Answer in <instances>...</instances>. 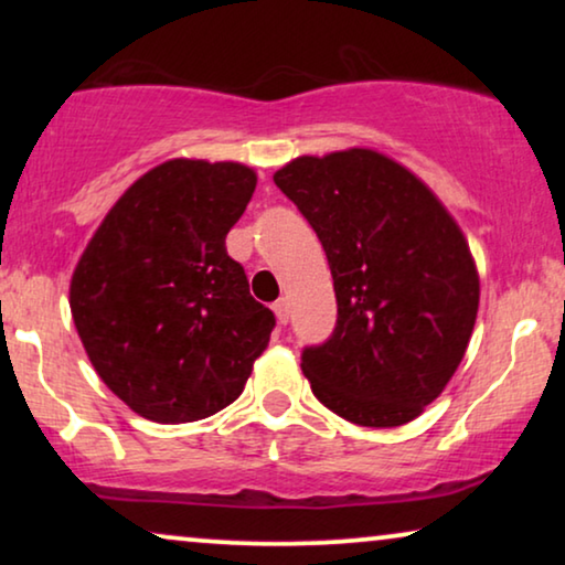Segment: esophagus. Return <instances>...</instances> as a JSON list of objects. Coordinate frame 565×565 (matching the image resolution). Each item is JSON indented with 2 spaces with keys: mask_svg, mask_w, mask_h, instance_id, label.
Listing matches in <instances>:
<instances>
[{
  "mask_svg": "<svg viewBox=\"0 0 565 565\" xmlns=\"http://www.w3.org/2000/svg\"><path fill=\"white\" fill-rule=\"evenodd\" d=\"M273 311H275V316H277V321H280V323H288V300H285V298H280V300H277V303L273 306Z\"/></svg>",
  "mask_w": 565,
  "mask_h": 565,
  "instance_id": "obj_1",
  "label": "esophagus"
}]
</instances>
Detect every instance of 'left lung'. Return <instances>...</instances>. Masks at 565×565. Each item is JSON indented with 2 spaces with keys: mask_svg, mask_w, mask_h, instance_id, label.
<instances>
[{
  "mask_svg": "<svg viewBox=\"0 0 565 565\" xmlns=\"http://www.w3.org/2000/svg\"><path fill=\"white\" fill-rule=\"evenodd\" d=\"M273 180L334 277V334L300 358L313 396L360 427L416 419L473 334L481 282L460 226L419 177L373 149L298 157Z\"/></svg>",
  "mask_w": 565,
  "mask_h": 565,
  "instance_id": "8db88e82",
  "label": "left lung"
}]
</instances>
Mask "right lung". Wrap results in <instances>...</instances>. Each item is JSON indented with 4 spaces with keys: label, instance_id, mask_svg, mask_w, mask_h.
<instances>
[{
    "label": "right lung",
    "instance_id": "obj_1",
    "mask_svg": "<svg viewBox=\"0 0 565 565\" xmlns=\"http://www.w3.org/2000/svg\"><path fill=\"white\" fill-rule=\"evenodd\" d=\"M257 172L169 159L122 192L76 262L74 327L103 383L143 419H205L242 396L275 313L252 298L226 234Z\"/></svg>",
    "mask_w": 565,
    "mask_h": 565
}]
</instances>
